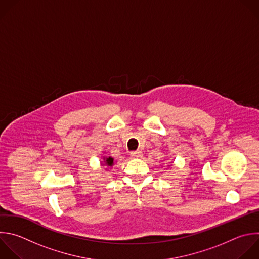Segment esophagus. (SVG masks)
Masks as SVG:
<instances>
[{
  "instance_id": "34e87169",
  "label": "esophagus",
  "mask_w": 259,
  "mask_h": 259,
  "mask_svg": "<svg viewBox=\"0 0 259 259\" xmlns=\"http://www.w3.org/2000/svg\"><path fill=\"white\" fill-rule=\"evenodd\" d=\"M130 155L132 158H140L142 156V152L139 150H136V151H132Z\"/></svg>"
}]
</instances>
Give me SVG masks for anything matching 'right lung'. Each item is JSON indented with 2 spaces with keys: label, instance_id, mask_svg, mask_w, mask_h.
<instances>
[{
  "label": "right lung",
  "instance_id": "right-lung-1",
  "mask_svg": "<svg viewBox=\"0 0 259 259\" xmlns=\"http://www.w3.org/2000/svg\"><path fill=\"white\" fill-rule=\"evenodd\" d=\"M114 158L111 157V156H108V157H104V164L107 165V166H112L114 164Z\"/></svg>",
  "mask_w": 259,
  "mask_h": 259
}]
</instances>
